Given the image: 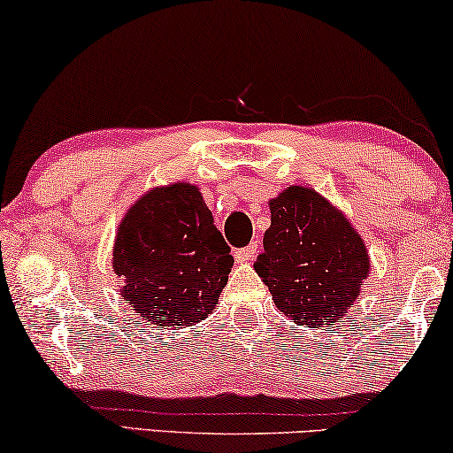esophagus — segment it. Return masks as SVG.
<instances>
[{
    "mask_svg": "<svg viewBox=\"0 0 453 453\" xmlns=\"http://www.w3.org/2000/svg\"><path fill=\"white\" fill-rule=\"evenodd\" d=\"M257 250H259V247H257L256 241H253V243H250L247 247H243V250H239L237 253H234V259H237L239 264L251 262V259L257 256Z\"/></svg>",
    "mask_w": 453,
    "mask_h": 453,
    "instance_id": "obj_1",
    "label": "esophagus"
}]
</instances>
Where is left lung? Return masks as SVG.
<instances>
[{
    "label": "left lung",
    "instance_id": "8db88e82",
    "mask_svg": "<svg viewBox=\"0 0 453 453\" xmlns=\"http://www.w3.org/2000/svg\"><path fill=\"white\" fill-rule=\"evenodd\" d=\"M270 228L256 264L272 301L299 326H334L371 270L365 239L342 210L305 185L270 200Z\"/></svg>",
    "mask_w": 453,
    "mask_h": 453
}]
</instances>
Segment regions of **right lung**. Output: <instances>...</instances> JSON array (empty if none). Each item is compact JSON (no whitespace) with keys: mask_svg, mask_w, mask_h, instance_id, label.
Instances as JSON below:
<instances>
[{"mask_svg":"<svg viewBox=\"0 0 453 453\" xmlns=\"http://www.w3.org/2000/svg\"><path fill=\"white\" fill-rule=\"evenodd\" d=\"M233 262L200 188L188 181L157 185L127 208L111 259L127 305L160 327L206 319Z\"/></svg>","mask_w":453,"mask_h":453,"instance_id":"right-lung-1","label":"right lung"}]
</instances>
